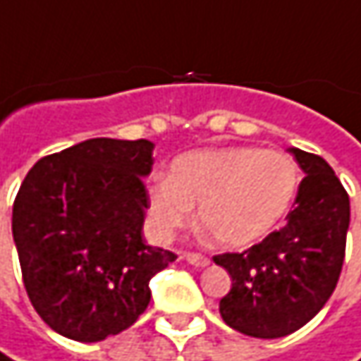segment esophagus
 Masks as SVG:
<instances>
[{
  "mask_svg": "<svg viewBox=\"0 0 361 361\" xmlns=\"http://www.w3.org/2000/svg\"><path fill=\"white\" fill-rule=\"evenodd\" d=\"M183 259L188 264L196 265V267H206V265L210 264V259L206 255H202V253H183Z\"/></svg>",
  "mask_w": 361,
  "mask_h": 361,
  "instance_id": "1",
  "label": "esophagus"
}]
</instances>
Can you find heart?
Masks as SVG:
<instances>
[{
  "label": "heart",
  "mask_w": 361,
  "mask_h": 361,
  "mask_svg": "<svg viewBox=\"0 0 361 361\" xmlns=\"http://www.w3.org/2000/svg\"><path fill=\"white\" fill-rule=\"evenodd\" d=\"M298 190V165L280 151L259 147L200 149L176 157L169 178L149 185L151 223L173 235L198 206L202 231L221 247H247L264 239L290 210Z\"/></svg>",
  "instance_id": "b5f03b06"
}]
</instances>
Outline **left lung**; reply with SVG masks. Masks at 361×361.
Returning <instances> with one entry per match:
<instances>
[{
	"label": "left lung",
	"mask_w": 361,
	"mask_h": 361,
	"mask_svg": "<svg viewBox=\"0 0 361 361\" xmlns=\"http://www.w3.org/2000/svg\"><path fill=\"white\" fill-rule=\"evenodd\" d=\"M305 171L286 224L243 253L214 264L233 280L221 317L235 331L278 339L305 327L337 286L350 228V196L327 161L290 149Z\"/></svg>",
	"instance_id": "left-lung-1"
}]
</instances>
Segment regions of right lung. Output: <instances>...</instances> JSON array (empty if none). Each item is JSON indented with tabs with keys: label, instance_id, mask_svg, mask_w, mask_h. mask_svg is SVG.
Masks as SVG:
<instances>
[{
	"label": "right lung",
	"instance_id": "right-lung-1",
	"mask_svg": "<svg viewBox=\"0 0 361 361\" xmlns=\"http://www.w3.org/2000/svg\"><path fill=\"white\" fill-rule=\"evenodd\" d=\"M151 140L90 138L42 157L13 202L22 280L40 319L94 343L128 329L151 300V278L176 253L142 239Z\"/></svg>",
	"mask_w": 361,
	"mask_h": 361
}]
</instances>
